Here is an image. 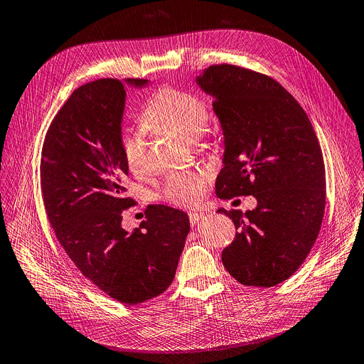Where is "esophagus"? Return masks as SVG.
Masks as SVG:
<instances>
[{"label":"esophagus","mask_w":364,"mask_h":364,"mask_svg":"<svg viewBox=\"0 0 364 364\" xmlns=\"http://www.w3.org/2000/svg\"><path fill=\"white\" fill-rule=\"evenodd\" d=\"M203 218L202 212H188V220L191 225H196L200 220Z\"/></svg>","instance_id":"obj_1"}]
</instances>
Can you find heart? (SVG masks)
<instances>
[{"instance_id": "heart-1", "label": "heart", "mask_w": 364, "mask_h": 364, "mask_svg": "<svg viewBox=\"0 0 364 364\" xmlns=\"http://www.w3.org/2000/svg\"><path fill=\"white\" fill-rule=\"evenodd\" d=\"M209 121V109L200 96L171 86L158 89L141 112V126L146 130L177 133L202 143ZM121 152L134 176H144L149 169L148 141L141 130H133L121 140ZM213 174L208 168L193 171H174L168 176L162 196L180 206L199 203L208 191Z\"/></svg>"}]
</instances>
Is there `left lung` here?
Segmentation results:
<instances>
[{
  "label": "left lung",
  "mask_w": 364,
  "mask_h": 364,
  "mask_svg": "<svg viewBox=\"0 0 364 364\" xmlns=\"http://www.w3.org/2000/svg\"><path fill=\"white\" fill-rule=\"evenodd\" d=\"M196 82L213 96L224 132L216 196L257 200L245 213L218 210L237 230L223 263L243 285L274 287L300 268L321 231L326 180L319 140L294 96L269 76L216 64Z\"/></svg>",
  "instance_id": "left-lung-1"
}]
</instances>
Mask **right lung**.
I'll return each instance as SVG.
<instances>
[{
	"mask_svg": "<svg viewBox=\"0 0 364 364\" xmlns=\"http://www.w3.org/2000/svg\"><path fill=\"white\" fill-rule=\"evenodd\" d=\"M126 83L141 87L148 80ZM124 102L118 79L95 80L70 95L43 140L41 188L48 220L77 269L117 301L137 304L171 285L190 223L183 210L151 205L133 232L121 225L134 205L123 186Z\"/></svg>",
	"mask_w": 364,
	"mask_h": 364,
	"instance_id": "right-lung-1",
	"label": "right lung"
}]
</instances>
